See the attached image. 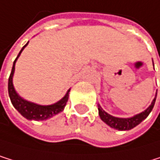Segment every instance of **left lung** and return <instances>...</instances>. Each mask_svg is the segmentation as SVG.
I'll return each mask as SVG.
<instances>
[{"label":"left lung","instance_id":"8db88e82","mask_svg":"<svg viewBox=\"0 0 160 160\" xmlns=\"http://www.w3.org/2000/svg\"><path fill=\"white\" fill-rule=\"evenodd\" d=\"M153 63V62H152ZM157 94H158V90L157 93H155V97L153 98L152 104L147 108L144 112L137 113V115L131 117V118H117L113 117L110 113H108L107 112H105L102 107L98 104V112H99V117L100 118L104 121L105 123L108 124L110 127L115 128L117 130H120V131H125V130H130L134 128L135 126H137L138 124H140L142 121L147 118L150 115V112H152L154 103H155V99H157Z\"/></svg>","mask_w":160,"mask_h":160}]
</instances>
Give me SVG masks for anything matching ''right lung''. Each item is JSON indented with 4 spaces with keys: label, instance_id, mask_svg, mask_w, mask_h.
<instances>
[{
    "label": "right lung",
    "instance_id": "right-lung-1",
    "mask_svg": "<svg viewBox=\"0 0 160 160\" xmlns=\"http://www.w3.org/2000/svg\"><path fill=\"white\" fill-rule=\"evenodd\" d=\"M28 42L22 48V49L20 50V52L18 53V56L13 62V66H12V70H11V73L8 78V95H9L10 101L12 105H13V107L25 118L29 120H45V119L52 118L53 116L57 115V113L61 112L64 110L69 99L70 89L67 91V93L62 99H60L58 102L51 104V105H40V104H36L34 102L27 101L17 93V91L15 90V88L13 86V82H12L14 71H15V63L18 57L20 56L21 52H22L23 49L27 47Z\"/></svg>",
    "mask_w": 160,
    "mask_h": 160
}]
</instances>
